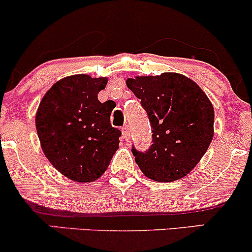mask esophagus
Here are the masks:
<instances>
[{
	"label": "esophagus",
	"mask_w": 252,
	"mask_h": 252,
	"mask_svg": "<svg viewBox=\"0 0 252 252\" xmlns=\"http://www.w3.org/2000/svg\"><path fill=\"white\" fill-rule=\"evenodd\" d=\"M122 135H123V138L126 141H128L130 138V131H129V128L126 126H124L122 128Z\"/></svg>",
	"instance_id": "obj_1"
}]
</instances>
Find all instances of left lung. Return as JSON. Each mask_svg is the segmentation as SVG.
Masks as SVG:
<instances>
[{
	"mask_svg": "<svg viewBox=\"0 0 252 252\" xmlns=\"http://www.w3.org/2000/svg\"><path fill=\"white\" fill-rule=\"evenodd\" d=\"M147 111L153 144L146 152L132 147L136 163L147 178L179 180L198 164L213 138L215 110L198 84L174 72L126 79Z\"/></svg>",
	"mask_w": 252,
	"mask_h": 252,
	"instance_id": "obj_1",
	"label": "left lung"
}]
</instances>
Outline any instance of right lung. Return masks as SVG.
I'll return each instance as SVG.
<instances>
[{
  "label": "right lung",
  "mask_w": 252,
  "mask_h": 252,
  "mask_svg": "<svg viewBox=\"0 0 252 252\" xmlns=\"http://www.w3.org/2000/svg\"><path fill=\"white\" fill-rule=\"evenodd\" d=\"M106 78L76 74L60 79L46 92L35 116L43 154L66 178L97 180L118 149L122 132L110 123V100L100 103Z\"/></svg>",
  "instance_id": "add662e5"
}]
</instances>
